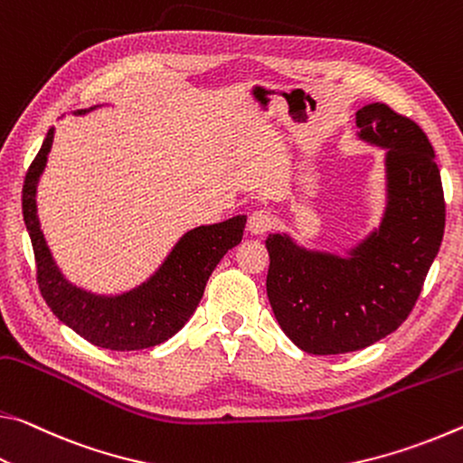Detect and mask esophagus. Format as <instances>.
Segmentation results:
<instances>
[{
  "label": "esophagus",
  "instance_id": "obj_1",
  "mask_svg": "<svg viewBox=\"0 0 463 463\" xmlns=\"http://www.w3.org/2000/svg\"><path fill=\"white\" fill-rule=\"evenodd\" d=\"M272 225H275V219H272V215L269 213L267 209L254 211V213L248 217V232L256 233V236H260V233H267Z\"/></svg>",
  "mask_w": 463,
  "mask_h": 463
}]
</instances>
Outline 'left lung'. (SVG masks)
Segmentation results:
<instances>
[{"mask_svg": "<svg viewBox=\"0 0 463 463\" xmlns=\"http://www.w3.org/2000/svg\"><path fill=\"white\" fill-rule=\"evenodd\" d=\"M359 139L385 149V211L346 256L270 233L267 295L283 332L309 354H340L392 335L412 312L445 230L441 174L427 135L388 104L357 110Z\"/></svg>", "mask_w": 463, "mask_h": 463, "instance_id": "left-lung-1", "label": "left lung"}]
</instances>
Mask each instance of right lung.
Listing matches in <instances>:
<instances>
[{"label":"right lung","instance_id":"1","mask_svg":"<svg viewBox=\"0 0 463 463\" xmlns=\"http://www.w3.org/2000/svg\"><path fill=\"white\" fill-rule=\"evenodd\" d=\"M78 110L86 115L94 110ZM55 137L49 128L41 151L26 172L22 188V213L33 241L36 259V281L44 301L61 322L81 338L109 351H141L172 338L194 314L211 272L227 250L238 246L244 236L246 215L222 223L201 225L186 232L154 275L141 285L118 295H98L81 289L63 277L52 259L36 215V186L47 165Z\"/></svg>","mask_w":463,"mask_h":463}]
</instances>
